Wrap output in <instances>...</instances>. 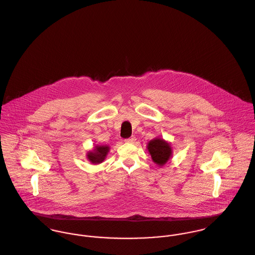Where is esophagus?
Instances as JSON below:
<instances>
[{
	"instance_id": "1",
	"label": "esophagus",
	"mask_w": 255,
	"mask_h": 255,
	"mask_svg": "<svg viewBox=\"0 0 255 255\" xmlns=\"http://www.w3.org/2000/svg\"><path fill=\"white\" fill-rule=\"evenodd\" d=\"M135 140H136V138H135L134 136H131V137H129V138H127L125 141H126V142H128V143H133V142H135Z\"/></svg>"
}]
</instances>
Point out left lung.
Returning <instances> with one entry per match:
<instances>
[{
    "mask_svg": "<svg viewBox=\"0 0 255 255\" xmlns=\"http://www.w3.org/2000/svg\"><path fill=\"white\" fill-rule=\"evenodd\" d=\"M147 149L152 157V160L160 166L166 164L172 155L171 146L161 138L151 140L148 143Z\"/></svg>",
    "mask_w": 255,
    "mask_h": 255,
    "instance_id": "left-lung-1",
    "label": "left lung"
}]
</instances>
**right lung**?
<instances>
[{"mask_svg":"<svg viewBox=\"0 0 255 255\" xmlns=\"http://www.w3.org/2000/svg\"><path fill=\"white\" fill-rule=\"evenodd\" d=\"M109 152V146H96L93 152L87 154L88 160L93 164H99L104 161L106 155Z\"/></svg>","mask_w":255,"mask_h":255,"instance_id":"add662e5","label":"right lung"}]
</instances>
